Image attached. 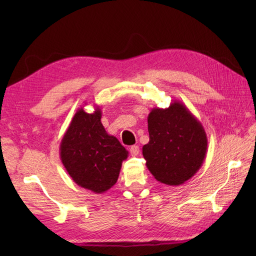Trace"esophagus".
Masks as SVG:
<instances>
[{"label":"esophagus","instance_id":"1","mask_svg":"<svg viewBox=\"0 0 256 256\" xmlns=\"http://www.w3.org/2000/svg\"><path fill=\"white\" fill-rule=\"evenodd\" d=\"M138 152H140V148H138V145H132L130 147V154L131 156H138Z\"/></svg>","mask_w":256,"mask_h":256}]
</instances>
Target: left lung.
Listing matches in <instances>:
<instances>
[{
    "instance_id": "left-lung-1",
    "label": "left lung",
    "mask_w": 256,
    "mask_h": 256,
    "mask_svg": "<svg viewBox=\"0 0 256 256\" xmlns=\"http://www.w3.org/2000/svg\"><path fill=\"white\" fill-rule=\"evenodd\" d=\"M150 142L142 152L146 166L160 182L178 186L202 166L207 136L187 106L175 100L166 109L154 108L147 118Z\"/></svg>"
}]
</instances>
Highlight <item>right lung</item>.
Instances as JSON below:
<instances>
[{"mask_svg": "<svg viewBox=\"0 0 256 256\" xmlns=\"http://www.w3.org/2000/svg\"><path fill=\"white\" fill-rule=\"evenodd\" d=\"M62 164L80 187L104 193L118 182L128 150L102 124V110L76 112L60 145Z\"/></svg>", "mask_w": 256, "mask_h": 256, "instance_id": "right-lung-1", "label": "right lung"}]
</instances>
